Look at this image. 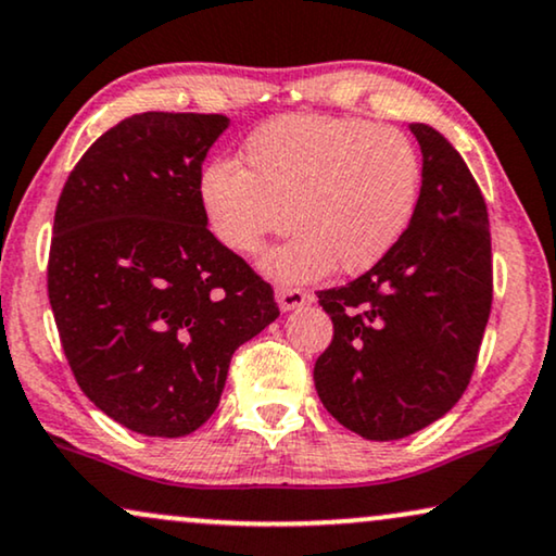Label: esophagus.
<instances>
[{
	"label": "esophagus",
	"mask_w": 556,
	"mask_h": 556,
	"mask_svg": "<svg viewBox=\"0 0 556 556\" xmlns=\"http://www.w3.org/2000/svg\"><path fill=\"white\" fill-rule=\"evenodd\" d=\"M311 300V292L300 290V287H277V302L282 311H294V307L307 305Z\"/></svg>",
	"instance_id": "34e87169"
}]
</instances>
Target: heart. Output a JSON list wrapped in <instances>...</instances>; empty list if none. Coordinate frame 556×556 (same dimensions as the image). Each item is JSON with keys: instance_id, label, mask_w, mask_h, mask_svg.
Listing matches in <instances>:
<instances>
[{"instance_id": "heart-1", "label": "heart", "mask_w": 556, "mask_h": 556, "mask_svg": "<svg viewBox=\"0 0 556 556\" xmlns=\"http://www.w3.org/2000/svg\"><path fill=\"white\" fill-rule=\"evenodd\" d=\"M245 168L213 161L200 179L210 230L236 254L300 230L264 256L279 282H307L339 266L362 274L405 236L418 207L420 159L410 138L354 117L287 115L243 149Z\"/></svg>"}]
</instances>
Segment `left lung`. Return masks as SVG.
<instances>
[{
    "label": "left lung",
    "mask_w": 556,
    "mask_h": 556,
    "mask_svg": "<svg viewBox=\"0 0 556 556\" xmlns=\"http://www.w3.org/2000/svg\"><path fill=\"white\" fill-rule=\"evenodd\" d=\"M424 187L400 243L354 282L318 292L333 341L313 379L326 410L369 441H395L465 395L493 307L488 205L465 159L410 125Z\"/></svg>",
    "instance_id": "1"
}]
</instances>
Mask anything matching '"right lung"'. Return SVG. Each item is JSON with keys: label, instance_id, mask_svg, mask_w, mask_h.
Masks as SVG:
<instances>
[{"label": "right lung", "instance_id": "right-lung-1", "mask_svg": "<svg viewBox=\"0 0 556 556\" xmlns=\"http://www.w3.org/2000/svg\"><path fill=\"white\" fill-rule=\"evenodd\" d=\"M226 128V115H132L89 146L55 205L63 354L84 395L143 435L205 424L236 349L279 315L271 285L207 230L202 161Z\"/></svg>", "mask_w": 556, "mask_h": 556}]
</instances>
